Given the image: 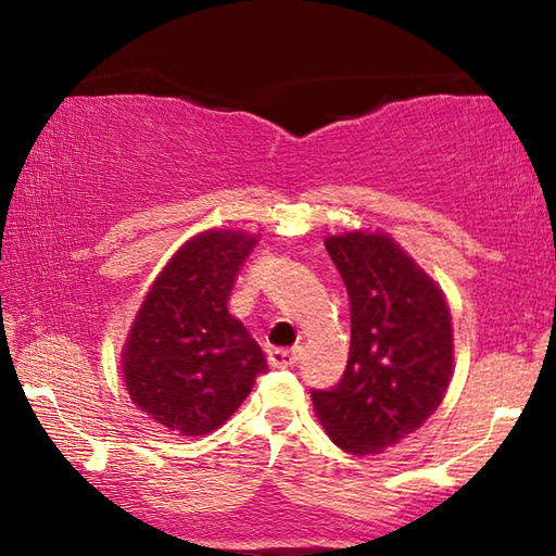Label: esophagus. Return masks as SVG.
Segmentation results:
<instances>
[{"label":"esophagus","instance_id":"34e87169","mask_svg":"<svg viewBox=\"0 0 556 556\" xmlns=\"http://www.w3.org/2000/svg\"><path fill=\"white\" fill-rule=\"evenodd\" d=\"M303 358V349L301 346H293V349H271L269 351V365L271 368H279V370H287V368H296Z\"/></svg>","mask_w":556,"mask_h":556}]
</instances>
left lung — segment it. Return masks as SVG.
Returning a JSON list of instances; mask_svg holds the SVG:
<instances>
[{"label":"left lung","instance_id":"8db88e82","mask_svg":"<svg viewBox=\"0 0 556 556\" xmlns=\"http://www.w3.org/2000/svg\"><path fill=\"white\" fill-rule=\"evenodd\" d=\"M325 248L346 285L351 349L341 380L313 389L332 442L377 454L428 420L454 363L452 317L434 281L382 233L329 236Z\"/></svg>","mask_w":556,"mask_h":556}]
</instances>
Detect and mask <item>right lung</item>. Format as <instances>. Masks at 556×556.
I'll use <instances>...</instances> for the list:
<instances>
[{
    "mask_svg": "<svg viewBox=\"0 0 556 556\" xmlns=\"http://www.w3.org/2000/svg\"><path fill=\"white\" fill-rule=\"evenodd\" d=\"M253 245V236L231 231L188 241L152 285L126 339L128 394L176 434L217 430L267 372L265 353L227 311Z\"/></svg>",
    "mask_w": 556,
    "mask_h": 556,
    "instance_id": "right-lung-1",
    "label": "right lung"
}]
</instances>
